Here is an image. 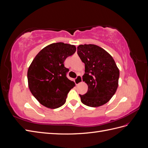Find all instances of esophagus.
Returning a JSON list of instances; mask_svg holds the SVG:
<instances>
[{
  "mask_svg": "<svg viewBox=\"0 0 148 148\" xmlns=\"http://www.w3.org/2000/svg\"><path fill=\"white\" fill-rule=\"evenodd\" d=\"M82 82V77L81 75H78L77 77L75 79V83L76 84H78Z\"/></svg>",
  "mask_w": 148,
  "mask_h": 148,
  "instance_id": "1",
  "label": "esophagus"
}]
</instances>
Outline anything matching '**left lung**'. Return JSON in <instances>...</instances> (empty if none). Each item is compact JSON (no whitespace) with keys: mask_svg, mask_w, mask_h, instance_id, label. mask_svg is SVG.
Returning <instances> with one entry per match:
<instances>
[{"mask_svg":"<svg viewBox=\"0 0 148 148\" xmlns=\"http://www.w3.org/2000/svg\"><path fill=\"white\" fill-rule=\"evenodd\" d=\"M77 53L85 65L83 81L88 89L79 95L84 105L95 107L104 105L118 88L119 70L109 53L95 44H84L77 47Z\"/></svg>","mask_w":148,"mask_h":148,"instance_id":"obj_1","label":"left lung"}]
</instances>
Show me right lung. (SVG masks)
I'll list each match as a JSON object with an SVG mask.
<instances>
[{"mask_svg":"<svg viewBox=\"0 0 148 148\" xmlns=\"http://www.w3.org/2000/svg\"><path fill=\"white\" fill-rule=\"evenodd\" d=\"M75 51L73 45L57 42L45 47L35 57L28 70V86L41 104L57 109L65 103L75 84L66 77L69 69L64 62Z\"/></svg>","mask_w":148,"mask_h":148,"instance_id":"right-lung-1","label":"right lung"}]
</instances>
